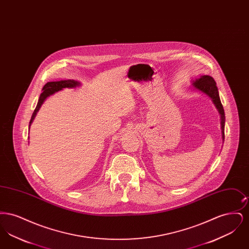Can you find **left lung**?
<instances>
[{
  "label": "left lung",
  "mask_w": 249,
  "mask_h": 249,
  "mask_svg": "<svg viewBox=\"0 0 249 249\" xmlns=\"http://www.w3.org/2000/svg\"><path fill=\"white\" fill-rule=\"evenodd\" d=\"M192 87L194 89L200 91L201 93L208 96L212 102L215 108L217 109L219 115H220V125H221V131H222V140L224 142L225 134H224V128H225V113L224 109L222 107V104L219 99V94L217 90L216 83L213 80V77L210 75H201L200 78H197L196 80L192 81Z\"/></svg>",
  "instance_id": "left-lung-1"
}]
</instances>
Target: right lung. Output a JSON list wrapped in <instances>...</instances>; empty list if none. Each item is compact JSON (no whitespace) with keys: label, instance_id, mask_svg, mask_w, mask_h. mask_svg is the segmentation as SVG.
<instances>
[{"label":"right lung","instance_id":"1","mask_svg":"<svg viewBox=\"0 0 249 249\" xmlns=\"http://www.w3.org/2000/svg\"><path fill=\"white\" fill-rule=\"evenodd\" d=\"M81 84L76 80H73V79H68V80H60V81H53V82H48L44 86L43 88V92L40 95L39 97V100H38V103H37V106H36V109L33 113V116H32V119L30 121V125H29V128L31 127L34 119L36 117V114L37 112L39 111V109L42 107V105L44 104V102L46 101V99L49 97L50 95L54 94L56 92H58L59 90H62L63 89L67 88V89H73V88H76V87H79Z\"/></svg>","mask_w":249,"mask_h":249}]
</instances>
